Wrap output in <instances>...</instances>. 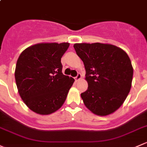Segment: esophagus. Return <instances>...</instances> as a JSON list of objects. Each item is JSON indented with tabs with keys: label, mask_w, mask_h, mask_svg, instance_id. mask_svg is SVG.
<instances>
[{
	"label": "esophagus",
	"mask_w": 147,
	"mask_h": 147,
	"mask_svg": "<svg viewBox=\"0 0 147 147\" xmlns=\"http://www.w3.org/2000/svg\"><path fill=\"white\" fill-rule=\"evenodd\" d=\"M82 78V75H81V74L80 73H78V75H77L76 77H75V81L76 82H78V81H79V80H80V79Z\"/></svg>",
	"instance_id": "esophagus-1"
}]
</instances>
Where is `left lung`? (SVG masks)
Masks as SVG:
<instances>
[{"label": "left lung", "instance_id": "obj_1", "mask_svg": "<svg viewBox=\"0 0 147 147\" xmlns=\"http://www.w3.org/2000/svg\"><path fill=\"white\" fill-rule=\"evenodd\" d=\"M86 69L88 89L81 94L86 107L100 116L110 115L124 103L132 86L133 67L125 51L109 44H75Z\"/></svg>", "mask_w": 147, "mask_h": 147}]
</instances>
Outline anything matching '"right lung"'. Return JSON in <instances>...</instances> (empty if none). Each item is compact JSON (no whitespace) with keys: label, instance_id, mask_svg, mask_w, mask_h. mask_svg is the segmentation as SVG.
<instances>
[{"label":"right lung","instance_id":"obj_1","mask_svg":"<svg viewBox=\"0 0 147 147\" xmlns=\"http://www.w3.org/2000/svg\"><path fill=\"white\" fill-rule=\"evenodd\" d=\"M69 43H41L27 48L17 61L15 78L21 98L40 115L58 111L75 80L62 72L61 58Z\"/></svg>","mask_w":147,"mask_h":147}]
</instances>
